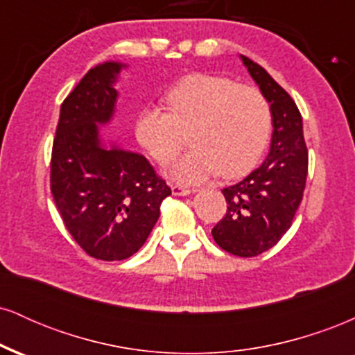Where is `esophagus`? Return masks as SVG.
Instances as JSON below:
<instances>
[{
    "mask_svg": "<svg viewBox=\"0 0 355 355\" xmlns=\"http://www.w3.org/2000/svg\"><path fill=\"white\" fill-rule=\"evenodd\" d=\"M191 191H193V190L185 189V187L177 185V183H175V185H172V193L173 195H189V193H191Z\"/></svg>",
    "mask_w": 355,
    "mask_h": 355,
    "instance_id": "esophagus-1",
    "label": "esophagus"
}]
</instances>
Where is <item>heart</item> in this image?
Returning <instances> with one entry per match:
<instances>
[{"label":"heart","mask_w":355,"mask_h":355,"mask_svg":"<svg viewBox=\"0 0 355 355\" xmlns=\"http://www.w3.org/2000/svg\"><path fill=\"white\" fill-rule=\"evenodd\" d=\"M168 112L146 107L135 121V137L157 164L168 165L185 146L193 150L173 166V180L198 183L220 172L223 178L247 173L270 135V105L260 89L227 76L193 73L165 93Z\"/></svg>","instance_id":"heart-1"}]
</instances>
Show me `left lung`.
I'll return each instance as SVG.
<instances>
[{
  "label": "left lung",
  "mask_w": 355,
  "mask_h": 355,
  "mask_svg": "<svg viewBox=\"0 0 355 355\" xmlns=\"http://www.w3.org/2000/svg\"><path fill=\"white\" fill-rule=\"evenodd\" d=\"M242 61L270 103L274 133L266 162L242 182L222 190L227 214L211 235L232 255L255 257L277 245L291 229L304 197L309 152L295 101L260 64L247 56Z\"/></svg>",
  "instance_id": "obj_1"
}]
</instances>
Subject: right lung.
I'll return each mask as SVG.
<instances>
[{"mask_svg":"<svg viewBox=\"0 0 355 355\" xmlns=\"http://www.w3.org/2000/svg\"><path fill=\"white\" fill-rule=\"evenodd\" d=\"M121 67L110 61L92 68L64 98L50 166L64 227L89 257L107 262L138 252L172 193L144 155L100 144L98 125L113 115Z\"/></svg>","mask_w":355,"mask_h":355,"instance_id":"obj_1","label":"right lung"}]
</instances>
